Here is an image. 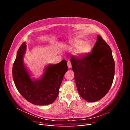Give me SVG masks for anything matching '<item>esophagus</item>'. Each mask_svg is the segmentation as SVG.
Segmentation results:
<instances>
[{"mask_svg":"<svg viewBox=\"0 0 130 130\" xmlns=\"http://www.w3.org/2000/svg\"><path fill=\"white\" fill-rule=\"evenodd\" d=\"M67 64H68V67L69 68H72V63H71V62L70 61H68L67 62Z\"/></svg>","mask_w":130,"mask_h":130,"instance_id":"34e87169","label":"esophagus"}]
</instances>
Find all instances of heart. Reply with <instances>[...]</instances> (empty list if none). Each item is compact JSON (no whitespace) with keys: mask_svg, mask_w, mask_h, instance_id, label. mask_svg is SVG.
<instances>
[{"mask_svg":"<svg viewBox=\"0 0 130 130\" xmlns=\"http://www.w3.org/2000/svg\"><path fill=\"white\" fill-rule=\"evenodd\" d=\"M68 48L70 49H76L75 53L77 55L84 56L90 52L92 45L88 42L77 38L69 42Z\"/></svg>","mask_w":130,"mask_h":130,"instance_id":"b5f03b06","label":"heart"}]
</instances>
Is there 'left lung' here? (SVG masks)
Listing matches in <instances>:
<instances>
[{
  "mask_svg": "<svg viewBox=\"0 0 130 130\" xmlns=\"http://www.w3.org/2000/svg\"><path fill=\"white\" fill-rule=\"evenodd\" d=\"M77 89L87 102H95L111 88L115 71L112 50L99 35L92 53L70 58Z\"/></svg>",
  "mask_w": 130,
  "mask_h": 130,
  "instance_id": "1",
  "label": "left lung"
}]
</instances>
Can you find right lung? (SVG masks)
<instances>
[{"instance_id": "obj_1", "label": "right lung", "mask_w": 130, "mask_h": 130, "mask_svg": "<svg viewBox=\"0 0 130 130\" xmlns=\"http://www.w3.org/2000/svg\"><path fill=\"white\" fill-rule=\"evenodd\" d=\"M26 47L25 43L19 47L13 65L12 76L15 87L22 96L31 104H52L58 95L63 76L68 70L67 63L63 60L58 64H49L40 79L33 80L23 63Z\"/></svg>"}]
</instances>
